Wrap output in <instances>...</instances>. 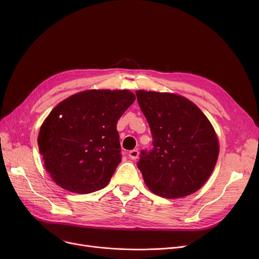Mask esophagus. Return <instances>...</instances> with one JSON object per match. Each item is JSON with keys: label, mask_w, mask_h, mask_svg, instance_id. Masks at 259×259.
<instances>
[{"label": "esophagus", "mask_w": 259, "mask_h": 259, "mask_svg": "<svg viewBox=\"0 0 259 259\" xmlns=\"http://www.w3.org/2000/svg\"><path fill=\"white\" fill-rule=\"evenodd\" d=\"M139 155H140V152H139V150H137V149H134V150H131V151H129V156H130V158L131 159H137L138 157H139Z\"/></svg>", "instance_id": "1"}]
</instances>
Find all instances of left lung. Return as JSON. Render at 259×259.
Returning a JSON list of instances; mask_svg holds the SVG:
<instances>
[{"label":"left lung","instance_id":"8db88e82","mask_svg":"<svg viewBox=\"0 0 259 259\" xmlns=\"http://www.w3.org/2000/svg\"><path fill=\"white\" fill-rule=\"evenodd\" d=\"M154 148L138 164L154 194L182 198L206 184L220 154L216 132L200 109L180 94L138 90Z\"/></svg>","mask_w":259,"mask_h":259}]
</instances>
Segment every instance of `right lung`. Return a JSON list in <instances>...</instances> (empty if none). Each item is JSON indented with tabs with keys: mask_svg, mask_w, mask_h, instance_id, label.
Returning a JSON list of instances; mask_svg holds the SVG:
<instances>
[{
	"mask_svg": "<svg viewBox=\"0 0 259 259\" xmlns=\"http://www.w3.org/2000/svg\"><path fill=\"white\" fill-rule=\"evenodd\" d=\"M134 101L129 90L90 89L54 107L37 137L52 181L77 194L105 188L120 162L117 120Z\"/></svg>",
	"mask_w": 259,
	"mask_h": 259,
	"instance_id": "obj_1",
	"label": "right lung"
}]
</instances>
